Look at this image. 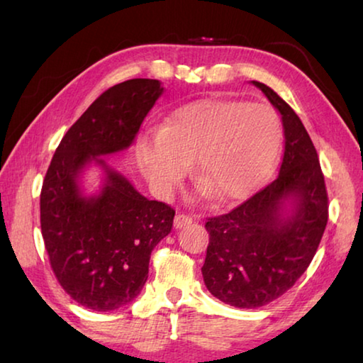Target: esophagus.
Here are the masks:
<instances>
[{
	"label": "esophagus",
	"instance_id": "esophagus-1",
	"mask_svg": "<svg viewBox=\"0 0 363 363\" xmlns=\"http://www.w3.org/2000/svg\"><path fill=\"white\" fill-rule=\"evenodd\" d=\"M190 223H192V216H190V214L177 213L174 216V227H176V229H181V227H184L186 224H190Z\"/></svg>",
	"mask_w": 363,
	"mask_h": 363
}]
</instances>
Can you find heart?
Returning a JSON list of instances; mask_svg holds the SVG:
<instances>
[{
	"label": "heart",
	"mask_w": 363,
	"mask_h": 363,
	"mask_svg": "<svg viewBox=\"0 0 363 363\" xmlns=\"http://www.w3.org/2000/svg\"><path fill=\"white\" fill-rule=\"evenodd\" d=\"M281 147L279 115L266 104L205 99L176 110L144 134L136 160L160 195L171 192L192 160V176L218 200L238 199L269 173Z\"/></svg>",
	"instance_id": "1"
}]
</instances>
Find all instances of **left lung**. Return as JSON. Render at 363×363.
<instances>
[{
  "instance_id": "1",
  "label": "left lung",
  "mask_w": 363,
  "mask_h": 363,
  "mask_svg": "<svg viewBox=\"0 0 363 363\" xmlns=\"http://www.w3.org/2000/svg\"><path fill=\"white\" fill-rule=\"evenodd\" d=\"M284 123L279 176L242 205L206 218L210 243L201 267L205 285L225 304L255 309L280 298L306 272L328 220V194L317 150L294 110L253 82ZM294 201L284 216L283 205Z\"/></svg>"
}]
</instances>
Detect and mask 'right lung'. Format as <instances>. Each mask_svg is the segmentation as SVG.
I'll return each mask as SVG.
<instances>
[{"mask_svg": "<svg viewBox=\"0 0 363 363\" xmlns=\"http://www.w3.org/2000/svg\"><path fill=\"white\" fill-rule=\"evenodd\" d=\"M163 91L149 78L104 91L65 133L43 181L40 220L49 264L65 293L88 309L131 303L149 277L152 250L173 227V208L147 200L101 158L131 145ZM89 161L108 174L97 197H83L76 184Z\"/></svg>", "mask_w": 363, "mask_h": 363, "instance_id": "obj_1", "label": "right lung"}]
</instances>
